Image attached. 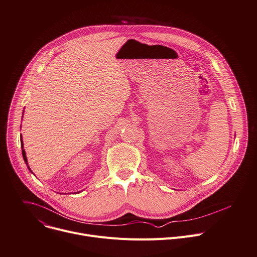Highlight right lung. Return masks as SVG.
Instances as JSON below:
<instances>
[{"label": "right lung", "mask_w": 257, "mask_h": 257, "mask_svg": "<svg viewBox=\"0 0 257 257\" xmlns=\"http://www.w3.org/2000/svg\"><path fill=\"white\" fill-rule=\"evenodd\" d=\"M21 148H22V156H23V160H25V162L27 163L28 164V159H27V155H26V152H25V150H23V143H22V138H21ZM28 168L30 169V167H29V165H28ZM31 170V169H30ZM32 171V170H31Z\"/></svg>", "instance_id": "right-lung-1"}]
</instances>
